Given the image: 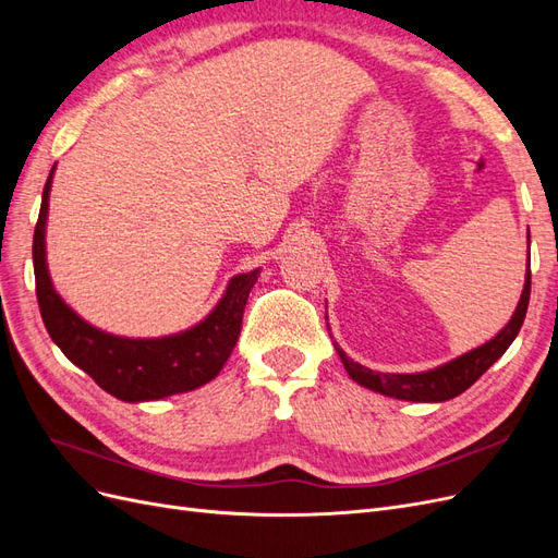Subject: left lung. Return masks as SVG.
<instances>
[{
    "instance_id": "left-lung-1",
    "label": "left lung",
    "mask_w": 558,
    "mask_h": 558,
    "mask_svg": "<svg viewBox=\"0 0 558 558\" xmlns=\"http://www.w3.org/2000/svg\"><path fill=\"white\" fill-rule=\"evenodd\" d=\"M529 298H531V263L526 269V283H523L521 300L510 318V324L505 326L492 342L463 353V356L442 367L428 369V373H418V375L373 373L369 367L353 363L340 347L335 349L340 353L349 377L353 381H359L361 386L369 388V391H377L381 396L398 398V400H412V402H445L449 398L461 396L465 388L475 384L486 369L492 367L505 351H508V347L514 342V337L523 326V318H526Z\"/></svg>"
}]
</instances>
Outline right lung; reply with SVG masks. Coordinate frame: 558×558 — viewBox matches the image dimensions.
Masks as SVG:
<instances>
[{
    "label": "right lung",
    "instance_id": "obj_1",
    "mask_svg": "<svg viewBox=\"0 0 558 558\" xmlns=\"http://www.w3.org/2000/svg\"><path fill=\"white\" fill-rule=\"evenodd\" d=\"M50 179L53 170L44 185L35 242H32L39 312L50 340L83 373H88L99 388L125 402L185 393L211 381L238 344L244 307L253 283L258 281V269L234 277L216 310L202 324L181 335L162 337V340H128L97 330L64 305L48 277L44 228Z\"/></svg>",
    "mask_w": 558,
    "mask_h": 558
}]
</instances>
